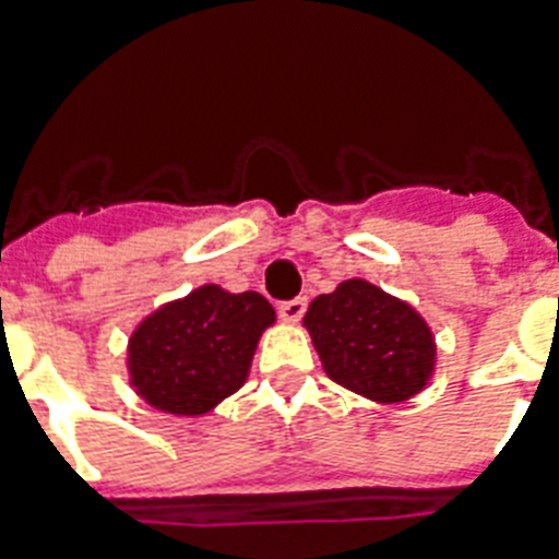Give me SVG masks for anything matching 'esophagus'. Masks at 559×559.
<instances>
[{"label": "esophagus", "mask_w": 559, "mask_h": 559, "mask_svg": "<svg viewBox=\"0 0 559 559\" xmlns=\"http://www.w3.org/2000/svg\"><path fill=\"white\" fill-rule=\"evenodd\" d=\"M305 310H307V298H293V301H284V305L278 307V316L287 324H296L301 322Z\"/></svg>", "instance_id": "34e87169"}]
</instances>
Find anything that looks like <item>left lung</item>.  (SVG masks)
<instances>
[{
	"mask_svg": "<svg viewBox=\"0 0 559 559\" xmlns=\"http://www.w3.org/2000/svg\"><path fill=\"white\" fill-rule=\"evenodd\" d=\"M305 328L324 373L359 397L397 406L432 382L438 342L424 316L366 278L313 298Z\"/></svg>",
	"mask_w": 559,
	"mask_h": 559,
	"instance_id": "left-lung-1",
	"label": "left lung"
}]
</instances>
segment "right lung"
Here are the masks:
<instances>
[{
  "label": "right lung",
  "instance_id": "1",
  "mask_svg": "<svg viewBox=\"0 0 559 559\" xmlns=\"http://www.w3.org/2000/svg\"><path fill=\"white\" fill-rule=\"evenodd\" d=\"M275 310L261 293L202 284L156 307L127 342V373L139 397L174 417H202L249 377Z\"/></svg>",
  "mask_w": 559,
  "mask_h": 559
}]
</instances>
